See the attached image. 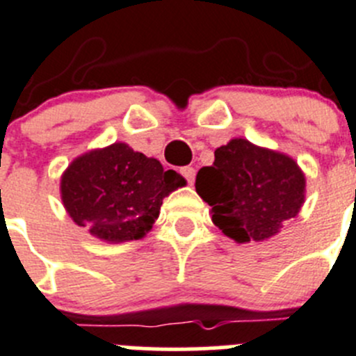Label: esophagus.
Returning a JSON list of instances; mask_svg holds the SVG:
<instances>
[{
  "mask_svg": "<svg viewBox=\"0 0 356 356\" xmlns=\"http://www.w3.org/2000/svg\"><path fill=\"white\" fill-rule=\"evenodd\" d=\"M181 174H182V177L189 182V184H193V181H195V168L193 167H182Z\"/></svg>",
  "mask_w": 356,
  "mask_h": 356,
  "instance_id": "esophagus-1",
  "label": "esophagus"
}]
</instances>
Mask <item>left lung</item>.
Returning a JSON list of instances; mask_svg holds the SVG:
<instances>
[{"label": "left lung", "mask_w": 356, "mask_h": 356, "mask_svg": "<svg viewBox=\"0 0 356 356\" xmlns=\"http://www.w3.org/2000/svg\"><path fill=\"white\" fill-rule=\"evenodd\" d=\"M197 193L211 205L212 223L238 244L281 232L305 202V175L284 152L232 138L198 170Z\"/></svg>", "instance_id": "8db88e82"}]
</instances>
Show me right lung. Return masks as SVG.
Segmentation results:
<instances>
[{"label": "right lung", "mask_w": 356, "mask_h": 356, "mask_svg": "<svg viewBox=\"0 0 356 356\" xmlns=\"http://www.w3.org/2000/svg\"><path fill=\"white\" fill-rule=\"evenodd\" d=\"M186 186L175 170L124 142L77 156L61 175L59 193L73 223L108 244L140 241L158 219L163 198Z\"/></svg>", "instance_id": "obj_1"}]
</instances>
